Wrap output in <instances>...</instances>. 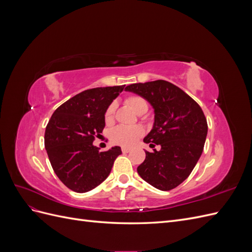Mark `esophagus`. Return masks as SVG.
Returning <instances> with one entry per match:
<instances>
[{
	"label": "esophagus",
	"mask_w": 252,
	"mask_h": 252,
	"mask_svg": "<svg viewBox=\"0 0 252 252\" xmlns=\"http://www.w3.org/2000/svg\"><path fill=\"white\" fill-rule=\"evenodd\" d=\"M131 149L130 148H127V147H122V152H123V154H127V152H129L130 151Z\"/></svg>",
	"instance_id": "1"
}]
</instances>
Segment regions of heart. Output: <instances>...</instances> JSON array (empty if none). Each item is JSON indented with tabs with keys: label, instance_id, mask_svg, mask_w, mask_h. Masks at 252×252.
<instances>
[{
	"label": "heart",
	"instance_id": "b5f03b06",
	"mask_svg": "<svg viewBox=\"0 0 252 252\" xmlns=\"http://www.w3.org/2000/svg\"><path fill=\"white\" fill-rule=\"evenodd\" d=\"M127 105L139 114L146 112L148 104L145 98L139 94H130L126 96ZM114 118V104H110L105 110L104 121L106 124L112 123ZM144 134V129L141 126H117L109 133V138L113 144L121 145L124 147H131Z\"/></svg>",
	"mask_w": 252,
	"mask_h": 252
}]
</instances>
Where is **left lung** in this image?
<instances>
[{
	"instance_id": "left-lung-1",
	"label": "left lung",
	"mask_w": 252,
	"mask_h": 252,
	"mask_svg": "<svg viewBox=\"0 0 252 252\" xmlns=\"http://www.w3.org/2000/svg\"><path fill=\"white\" fill-rule=\"evenodd\" d=\"M126 89L154 106V128L144 142L151 148L161 146L159 150L145 151L146 158L138 173L150 185L168 191L184 182L199 161L207 135V120L200 105L170 82L135 83Z\"/></svg>"
}]
</instances>
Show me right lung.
<instances>
[{
	"mask_svg": "<svg viewBox=\"0 0 252 252\" xmlns=\"http://www.w3.org/2000/svg\"><path fill=\"white\" fill-rule=\"evenodd\" d=\"M124 85L84 90L56 109L45 130L44 143L53 171L72 191L83 193L108 177L122 154L116 146L98 151L94 141L105 127L104 113Z\"/></svg>",
	"mask_w": 252,
	"mask_h": 252,
	"instance_id": "obj_1",
	"label": "right lung"
}]
</instances>
